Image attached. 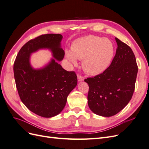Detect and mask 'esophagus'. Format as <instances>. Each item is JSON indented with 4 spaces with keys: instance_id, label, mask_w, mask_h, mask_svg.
I'll return each instance as SVG.
<instances>
[{
    "instance_id": "1",
    "label": "esophagus",
    "mask_w": 149,
    "mask_h": 149,
    "mask_svg": "<svg viewBox=\"0 0 149 149\" xmlns=\"http://www.w3.org/2000/svg\"><path fill=\"white\" fill-rule=\"evenodd\" d=\"M78 80L79 81H82L84 80V78L81 75L78 74Z\"/></svg>"
}]
</instances>
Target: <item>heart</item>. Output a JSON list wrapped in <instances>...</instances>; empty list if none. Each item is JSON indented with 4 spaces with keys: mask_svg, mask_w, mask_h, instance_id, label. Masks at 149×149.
Listing matches in <instances>:
<instances>
[{
    "mask_svg": "<svg viewBox=\"0 0 149 149\" xmlns=\"http://www.w3.org/2000/svg\"><path fill=\"white\" fill-rule=\"evenodd\" d=\"M114 55V46L109 40L88 35L76 40L71 51H66V56L72 63L82 60V67L89 75L101 73L109 66Z\"/></svg>",
    "mask_w": 149,
    "mask_h": 149,
    "instance_id": "obj_1",
    "label": "heart"
}]
</instances>
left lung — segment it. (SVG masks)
Wrapping results in <instances>:
<instances>
[{"label": "left lung", "instance_id": "left-lung-1", "mask_svg": "<svg viewBox=\"0 0 149 149\" xmlns=\"http://www.w3.org/2000/svg\"><path fill=\"white\" fill-rule=\"evenodd\" d=\"M118 44L111 65L102 73L84 79L89 86L88 106L94 113L112 116L123 110L135 90L138 66L132 49L116 38Z\"/></svg>", "mask_w": 149, "mask_h": 149}]
</instances>
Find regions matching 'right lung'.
<instances>
[{
  "mask_svg": "<svg viewBox=\"0 0 149 149\" xmlns=\"http://www.w3.org/2000/svg\"><path fill=\"white\" fill-rule=\"evenodd\" d=\"M61 34L40 35L26 42L18 53L13 65L16 87L21 101L28 109L43 118L56 116L63 109L67 97L78 82L74 71H67L53 59L42 70H33L30 55L40 48H49L53 57L63 59Z\"/></svg>",
  "mask_w": 149,
  "mask_h": 149,
  "instance_id": "right-lung-1",
  "label": "right lung"
}]
</instances>
